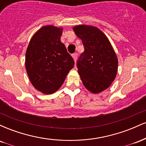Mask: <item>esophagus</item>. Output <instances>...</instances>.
I'll return each mask as SVG.
<instances>
[{"mask_svg": "<svg viewBox=\"0 0 146 146\" xmlns=\"http://www.w3.org/2000/svg\"><path fill=\"white\" fill-rule=\"evenodd\" d=\"M72 56H73V60H74L75 62H76L77 58H78V53H73V54L72 55Z\"/></svg>", "mask_w": 146, "mask_h": 146, "instance_id": "1", "label": "esophagus"}]
</instances>
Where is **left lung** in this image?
<instances>
[{"mask_svg":"<svg viewBox=\"0 0 146 146\" xmlns=\"http://www.w3.org/2000/svg\"><path fill=\"white\" fill-rule=\"evenodd\" d=\"M73 31L84 47L77 62L80 78L90 92L100 93L108 88L116 77L118 60L115 52L108 38L98 28L78 25Z\"/></svg>","mask_w":146,"mask_h":146,"instance_id":"left-lung-1","label":"left lung"}]
</instances>
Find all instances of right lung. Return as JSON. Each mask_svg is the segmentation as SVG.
Instances as JSON below:
<instances>
[{
    "instance_id": "right-lung-1",
    "label": "right lung",
    "mask_w": 146,
    "mask_h": 146,
    "mask_svg": "<svg viewBox=\"0 0 146 146\" xmlns=\"http://www.w3.org/2000/svg\"><path fill=\"white\" fill-rule=\"evenodd\" d=\"M62 28L44 26L31 38L25 55L27 73L35 88L52 94L62 86L75 62L60 41Z\"/></svg>"
}]
</instances>
